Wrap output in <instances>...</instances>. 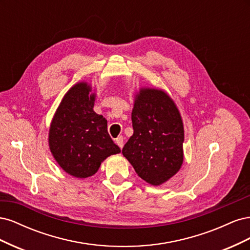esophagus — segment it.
Wrapping results in <instances>:
<instances>
[{
  "instance_id": "esophagus-1",
  "label": "esophagus",
  "mask_w": 250,
  "mask_h": 250,
  "mask_svg": "<svg viewBox=\"0 0 250 250\" xmlns=\"http://www.w3.org/2000/svg\"><path fill=\"white\" fill-rule=\"evenodd\" d=\"M115 142H116V144L117 145L122 149L123 148V146H124V139H123V137H118L116 140H115Z\"/></svg>"
}]
</instances>
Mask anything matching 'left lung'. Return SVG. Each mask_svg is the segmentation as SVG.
Segmentation results:
<instances>
[{"mask_svg":"<svg viewBox=\"0 0 250 250\" xmlns=\"http://www.w3.org/2000/svg\"><path fill=\"white\" fill-rule=\"evenodd\" d=\"M133 134L122 150L138 175L160 186L178 172L184 161V125L175 103L163 90L144 88L131 113Z\"/></svg>","mask_w":250,"mask_h":250,"instance_id":"8db88e82","label":"left lung"}]
</instances>
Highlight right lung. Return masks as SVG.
<instances>
[{
	"label": "right lung",
	"instance_id": "right-lung-1",
	"mask_svg": "<svg viewBox=\"0 0 250 250\" xmlns=\"http://www.w3.org/2000/svg\"><path fill=\"white\" fill-rule=\"evenodd\" d=\"M84 82L65 94L53 118L49 132L50 150L70 175L85 178L99 169L109 155L121 152L107 132V121L94 111L95 94Z\"/></svg>",
	"mask_w": 250,
	"mask_h": 250
}]
</instances>
